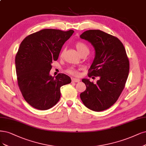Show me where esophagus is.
Segmentation results:
<instances>
[{
  "instance_id": "1",
  "label": "esophagus",
  "mask_w": 146,
  "mask_h": 146,
  "mask_svg": "<svg viewBox=\"0 0 146 146\" xmlns=\"http://www.w3.org/2000/svg\"><path fill=\"white\" fill-rule=\"evenodd\" d=\"M80 80L78 79V78H72V82L74 83H77V82H80Z\"/></svg>"
}]
</instances>
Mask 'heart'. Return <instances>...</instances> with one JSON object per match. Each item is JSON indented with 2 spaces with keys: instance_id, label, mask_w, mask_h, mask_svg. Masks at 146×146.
Wrapping results in <instances>:
<instances>
[{
  "instance_id": "1",
  "label": "heart",
  "mask_w": 146,
  "mask_h": 146,
  "mask_svg": "<svg viewBox=\"0 0 146 146\" xmlns=\"http://www.w3.org/2000/svg\"><path fill=\"white\" fill-rule=\"evenodd\" d=\"M75 48H76L78 52L82 56L83 54H87L89 52V49L87 45L84 43L82 42H77L75 44ZM64 53V51H62L61 54H60V56H62ZM66 72L70 75H72L73 76H78L79 75V72L78 70L77 69H75L73 68H69L67 69Z\"/></svg>"
}]
</instances>
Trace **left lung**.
<instances>
[{"label": "left lung", "mask_w": 146, "mask_h": 146, "mask_svg": "<svg viewBox=\"0 0 146 146\" xmlns=\"http://www.w3.org/2000/svg\"><path fill=\"white\" fill-rule=\"evenodd\" d=\"M80 37L91 43L95 50L88 77H100L96 84L82 80L86 89L80 94V98L89 109L103 111L117 101L123 90L129 72V60L123 44L112 35L89 29Z\"/></svg>", "instance_id": "1"}]
</instances>
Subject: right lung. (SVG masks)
Segmentation results:
<instances>
[{"label": "right lung", "instance_id": "add662e5", "mask_svg": "<svg viewBox=\"0 0 146 146\" xmlns=\"http://www.w3.org/2000/svg\"><path fill=\"white\" fill-rule=\"evenodd\" d=\"M74 31L44 29L29 35L20 45L15 63L19 88L32 107L48 110L59 101L60 88L71 82L67 75H49L51 63L56 61L63 44Z\"/></svg>", "mask_w": 146, "mask_h": 146}]
</instances>
